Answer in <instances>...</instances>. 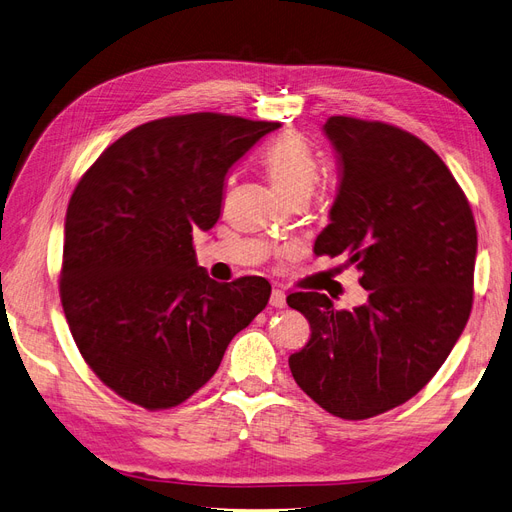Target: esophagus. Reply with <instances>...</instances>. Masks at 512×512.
I'll list each match as a JSON object with an SVG mask.
<instances>
[{"label": "esophagus", "instance_id": "esophagus-1", "mask_svg": "<svg viewBox=\"0 0 512 512\" xmlns=\"http://www.w3.org/2000/svg\"><path fill=\"white\" fill-rule=\"evenodd\" d=\"M270 305L276 309H282L286 305V295L280 291V288H274L272 297H270Z\"/></svg>", "mask_w": 512, "mask_h": 512}]
</instances>
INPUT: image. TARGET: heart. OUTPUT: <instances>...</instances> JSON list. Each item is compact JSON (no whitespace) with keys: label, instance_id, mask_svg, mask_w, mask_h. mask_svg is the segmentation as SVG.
Listing matches in <instances>:
<instances>
[{"label":"heart","instance_id":"obj_1","mask_svg":"<svg viewBox=\"0 0 512 512\" xmlns=\"http://www.w3.org/2000/svg\"><path fill=\"white\" fill-rule=\"evenodd\" d=\"M263 165L274 186L288 198H309L320 180L316 154L299 136H280L263 152Z\"/></svg>","mask_w":512,"mask_h":512}]
</instances>
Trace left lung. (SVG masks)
Returning a JSON list of instances; mask_svg holds the SVG:
<instances>
[{"mask_svg": "<svg viewBox=\"0 0 512 512\" xmlns=\"http://www.w3.org/2000/svg\"><path fill=\"white\" fill-rule=\"evenodd\" d=\"M324 133L341 184L314 253L347 255L368 301L335 309L320 293L288 297L311 328L288 366L326 412L364 420L414 397L462 335L477 228L452 171L412 133L353 117H330Z\"/></svg>", "mask_w": 512, "mask_h": 512, "instance_id": "obj_1", "label": "left lung"}]
</instances>
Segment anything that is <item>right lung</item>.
<instances>
[{
	"label": "right lung",
	"instance_id": "add662e5",
	"mask_svg": "<svg viewBox=\"0 0 512 512\" xmlns=\"http://www.w3.org/2000/svg\"><path fill=\"white\" fill-rule=\"evenodd\" d=\"M278 127L219 113L157 119L110 144L79 180L60 301L83 360L127 402H186L268 305L265 278L211 280L192 232L215 226L230 167Z\"/></svg>",
	"mask_w": 512,
	"mask_h": 512
}]
</instances>
